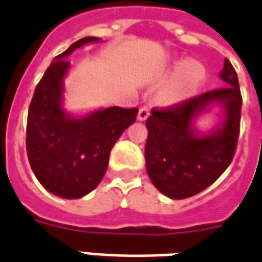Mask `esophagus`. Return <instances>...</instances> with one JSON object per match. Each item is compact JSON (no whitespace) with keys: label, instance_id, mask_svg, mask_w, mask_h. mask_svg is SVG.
<instances>
[{"label":"esophagus","instance_id":"1","mask_svg":"<svg viewBox=\"0 0 262 262\" xmlns=\"http://www.w3.org/2000/svg\"><path fill=\"white\" fill-rule=\"evenodd\" d=\"M149 107H147V105H144V107L140 108V111H138V120L140 121H145L147 118L149 117Z\"/></svg>","mask_w":262,"mask_h":262}]
</instances>
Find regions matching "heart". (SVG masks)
I'll use <instances>...</instances> for the list:
<instances>
[{"instance_id": "heart-1", "label": "heart", "mask_w": 262, "mask_h": 262, "mask_svg": "<svg viewBox=\"0 0 262 262\" xmlns=\"http://www.w3.org/2000/svg\"><path fill=\"white\" fill-rule=\"evenodd\" d=\"M174 70V75L162 85L158 93V100L162 104H176L188 98L195 93L205 75L204 67L195 61L177 62Z\"/></svg>"}]
</instances>
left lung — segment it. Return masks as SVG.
Here are the masks:
<instances>
[{"label":"left lung","mask_w":262,"mask_h":262,"mask_svg":"<svg viewBox=\"0 0 262 262\" xmlns=\"http://www.w3.org/2000/svg\"><path fill=\"white\" fill-rule=\"evenodd\" d=\"M220 77L227 86L211 90L171 107L152 108L147 118V172L164 195L183 200L215 183L228 168L237 149L243 97L234 67L225 58ZM211 103L226 111L223 125L198 136L192 121Z\"/></svg>","instance_id":"8db88e82"}]
</instances>
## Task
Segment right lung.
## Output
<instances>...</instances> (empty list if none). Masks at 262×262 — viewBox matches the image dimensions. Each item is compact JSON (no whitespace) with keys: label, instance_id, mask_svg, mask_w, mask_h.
<instances>
[{"label":"right lung","instance_id":"right-lung-1","mask_svg":"<svg viewBox=\"0 0 262 262\" xmlns=\"http://www.w3.org/2000/svg\"><path fill=\"white\" fill-rule=\"evenodd\" d=\"M94 41L98 38H81L55 57L35 86L28 108L25 141L30 165L45 189L68 200L86 195L101 183L111 148L138 114V108L121 107L81 118L64 113L62 79L71 66L68 57Z\"/></svg>","mask_w":262,"mask_h":262}]
</instances>
